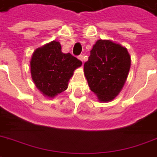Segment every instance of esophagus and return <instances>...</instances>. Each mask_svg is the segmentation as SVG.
Here are the masks:
<instances>
[{
    "label": "esophagus",
    "mask_w": 157,
    "mask_h": 157,
    "mask_svg": "<svg viewBox=\"0 0 157 157\" xmlns=\"http://www.w3.org/2000/svg\"><path fill=\"white\" fill-rule=\"evenodd\" d=\"M78 59L80 60H81V61H82V65H83V60H84V57H83V55H80V56H79Z\"/></svg>",
    "instance_id": "esophagus-1"
}]
</instances>
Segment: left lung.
Returning a JSON list of instances; mask_svg holds the SVG:
<instances>
[{
  "mask_svg": "<svg viewBox=\"0 0 157 157\" xmlns=\"http://www.w3.org/2000/svg\"><path fill=\"white\" fill-rule=\"evenodd\" d=\"M130 65L127 48L111 40H98L84 63V73L91 91L100 101H111L124 86Z\"/></svg>",
  "mask_w": 157,
  "mask_h": 157,
  "instance_id": "1",
  "label": "left lung"
}]
</instances>
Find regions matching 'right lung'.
Returning <instances> with one entry per match:
<instances>
[{
	"mask_svg": "<svg viewBox=\"0 0 157 157\" xmlns=\"http://www.w3.org/2000/svg\"><path fill=\"white\" fill-rule=\"evenodd\" d=\"M82 64L71 53H63L59 42L53 40L34 52L30 61L31 76L42 94L53 98L67 89L74 71Z\"/></svg>",
	"mask_w": 157,
	"mask_h": 157,
	"instance_id": "add662e5",
	"label": "right lung"
}]
</instances>
